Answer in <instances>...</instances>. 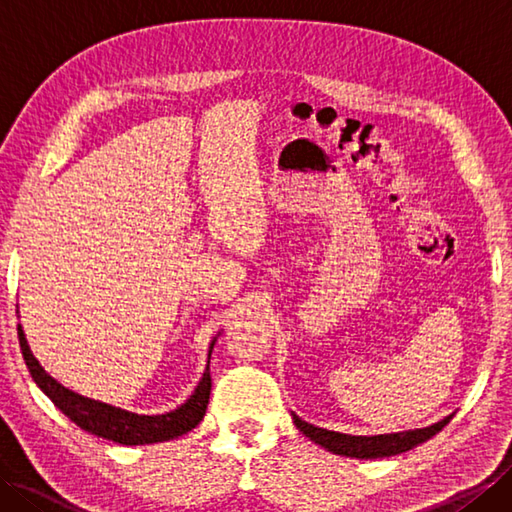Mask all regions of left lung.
Here are the masks:
<instances>
[{"label":"left lung","instance_id":"1","mask_svg":"<svg viewBox=\"0 0 512 512\" xmlns=\"http://www.w3.org/2000/svg\"><path fill=\"white\" fill-rule=\"evenodd\" d=\"M451 418L453 413L444 420L431 424V427L400 431V433H385V436H347V433L314 427V424L303 422L297 413H292V420H295L297 429L314 444H321V447L328 449L330 453L345 455V458H361V460L389 458V455H398L418 447V444L427 442L429 438L436 436L438 431L447 427Z\"/></svg>","mask_w":512,"mask_h":512}]
</instances>
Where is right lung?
I'll list each match as a JSON object with an SVG mask.
<instances>
[{
    "instance_id": "obj_1",
    "label": "right lung",
    "mask_w": 512,
    "mask_h": 512,
    "mask_svg": "<svg viewBox=\"0 0 512 512\" xmlns=\"http://www.w3.org/2000/svg\"><path fill=\"white\" fill-rule=\"evenodd\" d=\"M17 334H19L21 354H24L26 367L32 380L37 383V387L54 402V407H59L65 416L76 424V427H81L88 433H94V436L112 440L118 444H127V447H136V444H154V442L178 438L182 433L198 427L200 420L204 418L206 405H209V396H211L209 365H206L200 383L193 389L189 400L182 402L178 409L160 413V416H140V413H132L121 407L107 405V402L85 398L81 394H74L72 389L63 387L39 365L37 358L32 356L21 325H17ZM213 345H215V339L209 347V358L213 352Z\"/></svg>"
}]
</instances>
